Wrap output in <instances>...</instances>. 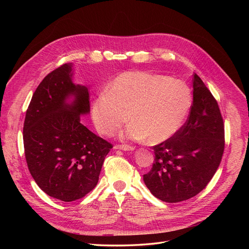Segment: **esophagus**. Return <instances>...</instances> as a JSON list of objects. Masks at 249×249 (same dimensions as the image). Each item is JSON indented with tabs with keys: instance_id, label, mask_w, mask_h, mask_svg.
Wrapping results in <instances>:
<instances>
[{
	"instance_id": "esophagus-1",
	"label": "esophagus",
	"mask_w": 249,
	"mask_h": 249,
	"mask_svg": "<svg viewBox=\"0 0 249 249\" xmlns=\"http://www.w3.org/2000/svg\"><path fill=\"white\" fill-rule=\"evenodd\" d=\"M114 148H115V149H122V150H124V152H133V150L135 149V147L130 146V145H125V144H123V145H115Z\"/></svg>"
}]
</instances>
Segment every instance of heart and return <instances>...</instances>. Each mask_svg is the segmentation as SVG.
<instances>
[{"label":"heart","instance_id":"1","mask_svg":"<svg viewBox=\"0 0 249 249\" xmlns=\"http://www.w3.org/2000/svg\"><path fill=\"white\" fill-rule=\"evenodd\" d=\"M192 93L184 82L143 71L124 72L92 103L91 116L103 135L132 123L123 139L159 144L180 130L189 114Z\"/></svg>","mask_w":249,"mask_h":249}]
</instances>
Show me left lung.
<instances>
[{
  "label": "left lung",
  "instance_id": "left-lung-1",
  "mask_svg": "<svg viewBox=\"0 0 249 249\" xmlns=\"http://www.w3.org/2000/svg\"><path fill=\"white\" fill-rule=\"evenodd\" d=\"M153 149L155 163L143 180L154 196L166 202L195 196L219 167L224 150L223 119L214 96L196 73L187 122L175 136Z\"/></svg>",
  "mask_w": 249,
  "mask_h": 249
}]
</instances>
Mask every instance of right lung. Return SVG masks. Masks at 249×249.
I'll return each instance as SVG.
<instances>
[{
    "mask_svg": "<svg viewBox=\"0 0 249 249\" xmlns=\"http://www.w3.org/2000/svg\"><path fill=\"white\" fill-rule=\"evenodd\" d=\"M72 63L44 78L32 96L24 124L28 168L40 189L62 201L84 197L99 182L112 144L89 131V92L72 82Z\"/></svg>",
    "mask_w": 249,
    "mask_h": 249,
    "instance_id": "obj_1",
    "label": "right lung"
}]
</instances>
